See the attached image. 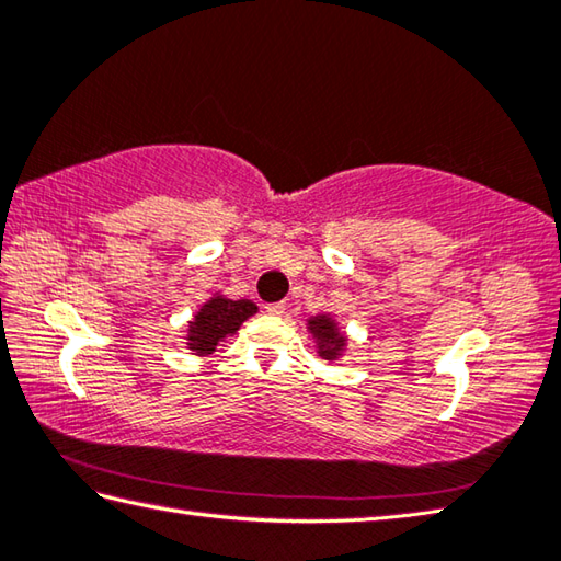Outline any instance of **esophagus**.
<instances>
[{
  "mask_svg": "<svg viewBox=\"0 0 561 561\" xmlns=\"http://www.w3.org/2000/svg\"><path fill=\"white\" fill-rule=\"evenodd\" d=\"M265 311H267L270 316H282L284 311H287V306H284L282 301H279V304H267Z\"/></svg>",
  "mask_w": 561,
  "mask_h": 561,
  "instance_id": "1",
  "label": "esophagus"
}]
</instances>
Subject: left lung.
<instances>
[{
	"mask_svg": "<svg viewBox=\"0 0 561 561\" xmlns=\"http://www.w3.org/2000/svg\"><path fill=\"white\" fill-rule=\"evenodd\" d=\"M306 331H309L311 337L316 340L318 357H323L328 362H335L340 355L345 353L347 335L340 331V325L331 313L311 316L309 321H306Z\"/></svg>",
	"mask_w": 561,
	"mask_h": 561,
	"instance_id": "left-lung-1",
	"label": "left lung"
}]
</instances>
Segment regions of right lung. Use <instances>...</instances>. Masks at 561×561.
<instances>
[{
  "label": "right lung",
  "mask_w": 561,
  "mask_h": 561,
  "mask_svg": "<svg viewBox=\"0 0 561 561\" xmlns=\"http://www.w3.org/2000/svg\"><path fill=\"white\" fill-rule=\"evenodd\" d=\"M257 313V306L250 299H228L224 294H214L211 299L202 304V309L194 313L186 328V347L196 357L214 355L216 345L224 337L236 335L250 316Z\"/></svg>",
  "instance_id": "add662e5"
}]
</instances>
